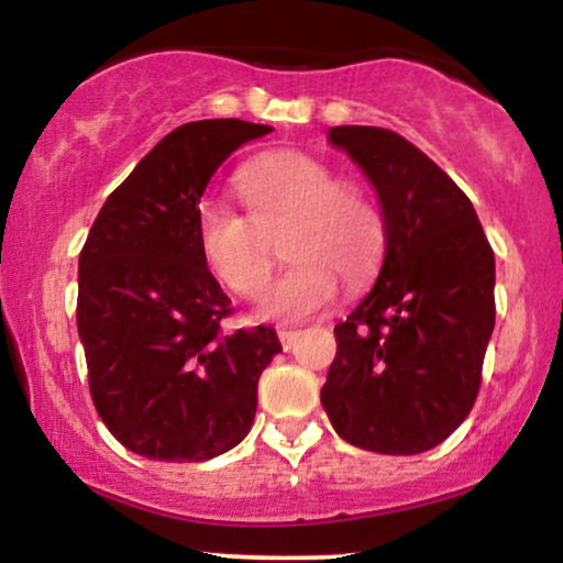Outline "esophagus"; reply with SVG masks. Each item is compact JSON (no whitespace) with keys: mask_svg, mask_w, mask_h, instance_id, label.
<instances>
[{"mask_svg":"<svg viewBox=\"0 0 563 563\" xmlns=\"http://www.w3.org/2000/svg\"><path fill=\"white\" fill-rule=\"evenodd\" d=\"M299 335H301V331H288V328H283V331H277V339H280L283 349L294 346L296 341H299Z\"/></svg>","mask_w":563,"mask_h":563,"instance_id":"34e87169","label":"esophagus"}]
</instances>
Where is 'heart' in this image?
<instances>
[{"label":"heart","mask_w":563,"mask_h":563,"mask_svg":"<svg viewBox=\"0 0 563 563\" xmlns=\"http://www.w3.org/2000/svg\"><path fill=\"white\" fill-rule=\"evenodd\" d=\"M238 192L249 214L219 198L196 209V241L206 267L238 296L254 299L267 286L275 245L286 269L267 288L262 314L303 320L339 294V277L357 286L378 269L386 249L380 209L363 187L339 183L331 166L296 151L267 153L238 172Z\"/></svg>","instance_id":"b5f03b06"}]
</instances>
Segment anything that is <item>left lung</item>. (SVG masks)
I'll return each mask as SVG.
<instances>
[{
	"instance_id": "left-lung-1",
	"label": "left lung",
	"mask_w": 563,
	"mask_h": 563,
	"mask_svg": "<svg viewBox=\"0 0 563 563\" xmlns=\"http://www.w3.org/2000/svg\"><path fill=\"white\" fill-rule=\"evenodd\" d=\"M328 140L376 187L386 256L376 286L333 328L320 402L341 439L380 455L444 442L476 402L495 328V254L474 206L402 134L333 126Z\"/></svg>"
}]
</instances>
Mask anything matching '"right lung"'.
<instances>
[{
	"label": "right lung",
	"instance_id": "1",
	"mask_svg": "<svg viewBox=\"0 0 563 563\" xmlns=\"http://www.w3.org/2000/svg\"><path fill=\"white\" fill-rule=\"evenodd\" d=\"M273 126L241 119L174 129L108 196L79 256L76 322L89 394L108 431L151 461L235 448L256 416L273 328L228 333L232 307L196 241V209L222 161Z\"/></svg>",
	"mask_w": 563,
	"mask_h": 563
}]
</instances>
